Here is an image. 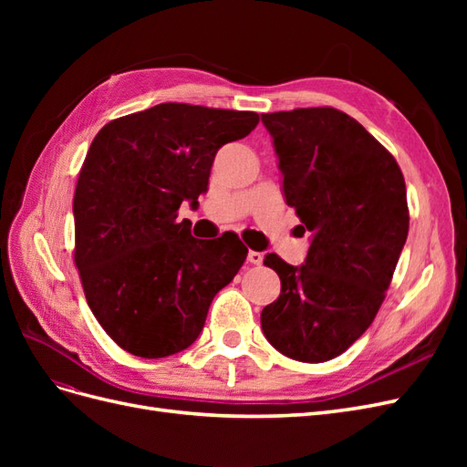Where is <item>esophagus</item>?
<instances>
[{"instance_id": "1", "label": "esophagus", "mask_w": 467, "mask_h": 467, "mask_svg": "<svg viewBox=\"0 0 467 467\" xmlns=\"http://www.w3.org/2000/svg\"><path fill=\"white\" fill-rule=\"evenodd\" d=\"M247 261H249L251 265H261V263H263V253H259V251H249V253H247Z\"/></svg>"}]
</instances>
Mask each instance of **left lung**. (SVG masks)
I'll use <instances>...</instances> for the list:
<instances>
[{"label": "left lung", "instance_id": "obj_1", "mask_svg": "<svg viewBox=\"0 0 467 467\" xmlns=\"http://www.w3.org/2000/svg\"><path fill=\"white\" fill-rule=\"evenodd\" d=\"M286 204L312 232L306 263L265 257L280 296L261 314L278 352L300 362L331 360L370 327L409 232L407 191L393 155L333 107L265 112Z\"/></svg>", "mask_w": 467, "mask_h": 467}]
</instances>
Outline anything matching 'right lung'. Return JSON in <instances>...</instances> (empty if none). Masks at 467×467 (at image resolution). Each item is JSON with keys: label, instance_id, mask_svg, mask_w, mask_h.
Returning <instances> with one entry per match:
<instances>
[{"label": "right lung", "instance_id": "add662e5", "mask_svg": "<svg viewBox=\"0 0 467 467\" xmlns=\"http://www.w3.org/2000/svg\"><path fill=\"white\" fill-rule=\"evenodd\" d=\"M257 124L253 110L161 103L93 138L74 194V261L93 316L130 355L163 358L191 347L214 296L245 263L235 234L202 242L177 210L199 204L218 150Z\"/></svg>", "mask_w": 467, "mask_h": 467}]
</instances>
